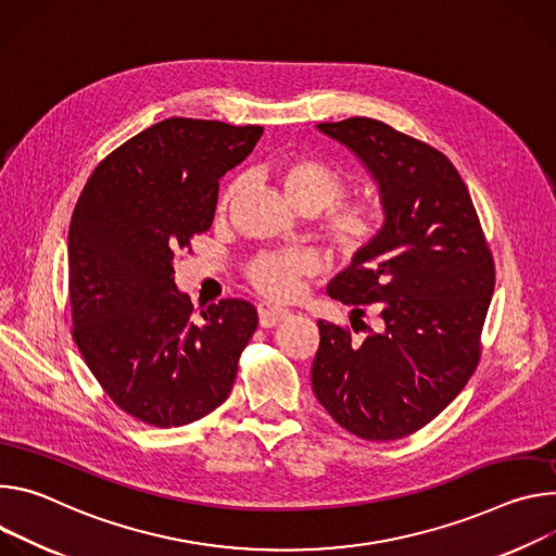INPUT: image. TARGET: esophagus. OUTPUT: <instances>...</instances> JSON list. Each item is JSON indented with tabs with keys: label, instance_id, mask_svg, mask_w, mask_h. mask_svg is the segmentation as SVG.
I'll return each mask as SVG.
<instances>
[{
	"label": "esophagus",
	"instance_id": "1",
	"mask_svg": "<svg viewBox=\"0 0 556 556\" xmlns=\"http://www.w3.org/2000/svg\"><path fill=\"white\" fill-rule=\"evenodd\" d=\"M287 316H289V312L282 309V306H274V304H269V302H261V304H258V323H261V327H265V329L276 327V325L282 323Z\"/></svg>",
	"mask_w": 556,
	"mask_h": 556
}]
</instances>
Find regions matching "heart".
<instances>
[{
    "label": "heart",
    "instance_id": "obj_1",
    "mask_svg": "<svg viewBox=\"0 0 556 556\" xmlns=\"http://www.w3.org/2000/svg\"><path fill=\"white\" fill-rule=\"evenodd\" d=\"M278 180L287 199L302 212H320L318 231L329 250L346 263L371 254L389 227V210L380 199H342L346 176L318 156H291L278 165ZM240 190L231 178L218 194V212H225ZM312 258L291 252H263L244 267V278L258 293L271 300H291Z\"/></svg>",
    "mask_w": 556,
    "mask_h": 556
}]
</instances>
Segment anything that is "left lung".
<instances>
[{
    "mask_svg": "<svg viewBox=\"0 0 556 556\" xmlns=\"http://www.w3.org/2000/svg\"><path fill=\"white\" fill-rule=\"evenodd\" d=\"M318 130L374 174L389 227L371 254L327 287L353 306L359 327L318 320L312 384L349 433L395 442L435 419L475 374L495 261L466 182L440 150L366 116ZM366 311L379 314L378 332L361 320ZM359 328L367 338L357 343Z\"/></svg>",
    "mask_w": 556,
    "mask_h": 556,
    "instance_id": "1",
    "label": "left lung"
}]
</instances>
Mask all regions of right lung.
<instances>
[{"instance_id": "1", "label": "right lung", "mask_w": 556, "mask_h": 556, "mask_svg": "<svg viewBox=\"0 0 556 556\" xmlns=\"http://www.w3.org/2000/svg\"><path fill=\"white\" fill-rule=\"evenodd\" d=\"M261 126L172 116L90 174L68 231L73 338L108 397L135 419L176 428L220 406L258 327L252 302L225 298L194 320L174 254L214 220L218 178Z\"/></svg>"}]
</instances>
